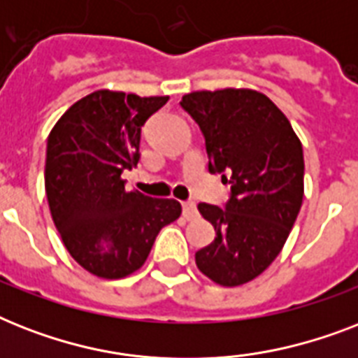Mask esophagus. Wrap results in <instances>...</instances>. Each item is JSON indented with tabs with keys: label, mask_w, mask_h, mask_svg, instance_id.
Masks as SVG:
<instances>
[{
	"label": "esophagus",
	"mask_w": 358,
	"mask_h": 358,
	"mask_svg": "<svg viewBox=\"0 0 358 358\" xmlns=\"http://www.w3.org/2000/svg\"><path fill=\"white\" fill-rule=\"evenodd\" d=\"M182 213H184V217L187 219V221L195 219L196 215H199V210H196L195 202H184V204H182Z\"/></svg>",
	"instance_id": "34e87169"
}]
</instances>
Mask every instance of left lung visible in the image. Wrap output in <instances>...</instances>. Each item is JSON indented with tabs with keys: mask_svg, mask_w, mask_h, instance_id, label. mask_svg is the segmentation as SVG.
Here are the masks:
<instances>
[{
	"mask_svg": "<svg viewBox=\"0 0 358 358\" xmlns=\"http://www.w3.org/2000/svg\"><path fill=\"white\" fill-rule=\"evenodd\" d=\"M180 106L206 139L208 169L230 184L219 208L199 212L215 239L196 250V267L219 286H241L264 273L282 250L303 204V145L286 115L252 89L195 91Z\"/></svg>",
	"mask_w": 358,
	"mask_h": 358,
	"instance_id": "8db88e82",
	"label": "left lung"
}]
</instances>
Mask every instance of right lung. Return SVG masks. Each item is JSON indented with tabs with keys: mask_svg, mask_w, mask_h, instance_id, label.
<instances>
[{
	"mask_svg": "<svg viewBox=\"0 0 358 358\" xmlns=\"http://www.w3.org/2000/svg\"><path fill=\"white\" fill-rule=\"evenodd\" d=\"M169 96L94 91L70 106L48 135V204L70 256L100 278H124L146 262L156 236L180 217L174 199L124 187L139 162L141 128Z\"/></svg>",
	"mask_w": 358,
	"mask_h": 358,
	"instance_id": "right-lung-1",
	"label": "right lung"
}]
</instances>
